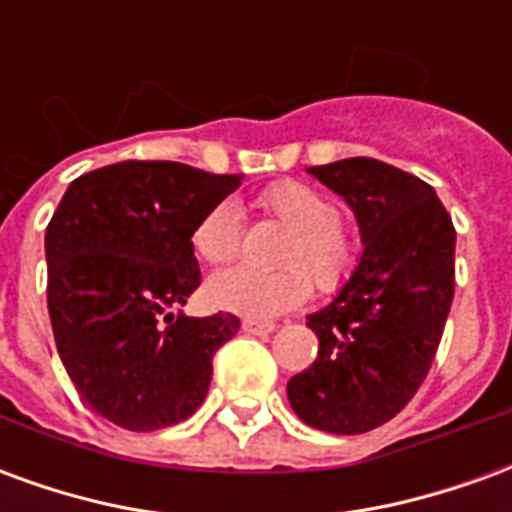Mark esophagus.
Segmentation results:
<instances>
[{
    "label": "esophagus",
    "mask_w": 512,
    "mask_h": 512,
    "mask_svg": "<svg viewBox=\"0 0 512 512\" xmlns=\"http://www.w3.org/2000/svg\"><path fill=\"white\" fill-rule=\"evenodd\" d=\"M241 329H244L246 334H257V337H266V334H271L274 329H277V323L271 321H252V318H246L244 323H241Z\"/></svg>",
    "instance_id": "esophagus-1"
}]
</instances>
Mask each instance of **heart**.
Returning <instances> with one entry per match:
<instances>
[{
  "mask_svg": "<svg viewBox=\"0 0 512 512\" xmlns=\"http://www.w3.org/2000/svg\"><path fill=\"white\" fill-rule=\"evenodd\" d=\"M260 208L290 235L279 252L282 271L233 268L208 282L213 307L252 321H271L310 299L312 282L321 293H337L354 277L362 260V238L345 222L329 194L301 180H277L260 191ZM194 252L227 266L241 255V222L233 202H219L202 213L191 233Z\"/></svg>",
  "mask_w": 512,
  "mask_h": 512,
  "instance_id": "heart-1",
  "label": "heart"
}]
</instances>
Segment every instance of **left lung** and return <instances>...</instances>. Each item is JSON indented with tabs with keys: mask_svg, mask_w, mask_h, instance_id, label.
Listing matches in <instances>:
<instances>
[{
	"mask_svg": "<svg viewBox=\"0 0 512 512\" xmlns=\"http://www.w3.org/2000/svg\"><path fill=\"white\" fill-rule=\"evenodd\" d=\"M307 172L354 208L365 252L307 318L318 359L290 378L288 400L310 428L367 433L406 408L433 365L455 296V227L433 186L376 158Z\"/></svg>",
	"mask_w": 512,
	"mask_h": 512,
	"instance_id": "1",
	"label": "left lung"
}]
</instances>
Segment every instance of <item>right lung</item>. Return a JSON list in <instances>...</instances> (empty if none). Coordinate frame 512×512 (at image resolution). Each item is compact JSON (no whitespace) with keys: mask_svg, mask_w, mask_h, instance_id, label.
<instances>
[{"mask_svg":"<svg viewBox=\"0 0 512 512\" xmlns=\"http://www.w3.org/2000/svg\"><path fill=\"white\" fill-rule=\"evenodd\" d=\"M241 186L178 161H120L76 178L46 227L54 343L76 392L126 430L189 419L208 395L233 312L189 318L191 233Z\"/></svg>","mask_w":512,"mask_h":512,"instance_id":"add662e5","label":"right lung"}]
</instances>
